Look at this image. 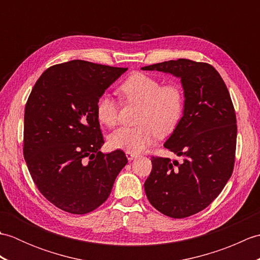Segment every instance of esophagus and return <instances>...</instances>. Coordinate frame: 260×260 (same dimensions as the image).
<instances>
[{"mask_svg":"<svg viewBox=\"0 0 260 260\" xmlns=\"http://www.w3.org/2000/svg\"><path fill=\"white\" fill-rule=\"evenodd\" d=\"M126 157H127V159H128V161H132V159H134L135 157H137V154L126 152Z\"/></svg>","mask_w":260,"mask_h":260,"instance_id":"34e87169","label":"esophagus"}]
</instances>
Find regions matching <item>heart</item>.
<instances>
[{
    "instance_id": "obj_1",
    "label": "heart",
    "mask_w": 260,
    "mask_h": 260,
    "mask_svg": "<svg viewBox=\"0 0 260 260\" xmlns=\"http://www.w3.org/2000/svg\"><path fill=\"white\" fill-rule=\"evenodd\" d=\"M119 91L127 102L141 104L137 123L120 127L108 137L110 147L140 153L153 145L158 137L175 129L184 113L185 97L179 84H167L145 73H134L121 82ZM95 113L99 123L113 127L118 123L119 107L108 92L97 98Z\"/></svg>"
}]
</instances>
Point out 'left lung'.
I'll use <instances>...</instances> for the list:
<instances>
[{
	"mask_svg": "<svg viewBox=\"0 0 260 260\" xmlns=\"http://www.w3.org/2000/svg\"><path fill=\"white\" fill-rule=\"evenodd\" d=\"M181 78L184 113L164 147L182 161L152 157L144 189L159 212L174 219L206 209L234 171L237 119L228 88L211 64L189 59L146 66Z\"/></svg>",
	"mask_w": 260,
	"mask_h": 260,
	"instance_id": "1",
	"label": "left lung"
}]
</instances>
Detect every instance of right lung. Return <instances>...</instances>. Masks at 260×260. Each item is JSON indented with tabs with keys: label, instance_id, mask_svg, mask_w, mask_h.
I'll list each match as a JSON object with an SVG mask.
<instances>
[{
	"label": "right lung",
	"instance_id": "right-lung-1",
	"mask_svg": "<svg viewBox=\"0 0 260 260\" xmlns=\"http://www.w3.org/2000/svg\"><path fill=\"white\" fill-rule=\"evenodd\" d=\"M127 68L85 60L54 64L36 82L25 105L23 155L38 190L57 208L91 212L107 200L125 153L104 154L97 98Z\"/></svg>",
	"mask_w": 260,
	"mask_h": 260
}]
</instances>
